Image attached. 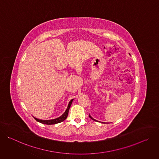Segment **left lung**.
I'll return each instance as SVG.
<instances>
[{
    "instance_id": "obj_1",
    "label": "left lung",
    "mask_w": 159,
    "mask_h": 159,
    "mask_svg": "<svg viewBox=\"0 0 159 159\" xmlns=\"http://www.w3.org/2000/svg\"><path fill=\"white\" fill-rule=\"evenodd\" d=\"M89 117H90V118H91V119H92V120H94V121H96V120H94V118H92V117H91V116H90V115H89Z\"/></svg>"
}]
</instances>
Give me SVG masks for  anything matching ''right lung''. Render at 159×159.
<instances>
[{
	"mask_svg": "<svg viewBox=\"0 0 159 159\" xmlns=\"http://www.w3.org/2000/svg\"><path fill=\"white\" fill-rule=\"evenodd\" d=\"M74 99H72L70 102H69V105H68V107L66 109V111H65V112L63 113V114L60 116L59 118H57L56 119H53V120H39V119H37L36 118H34L37 121L41 123H43V124H45V125H55V124H57V123H61L62 121H63L66 118H67V116H68V114H69V109L71 106V104L72 103V101H73Z\"/></svg>",
	"mask_w": 159,
	"mask_h": 159,
	"instance_id": "right-lung-1",
	"label": "right lung"
}]
</instances>
